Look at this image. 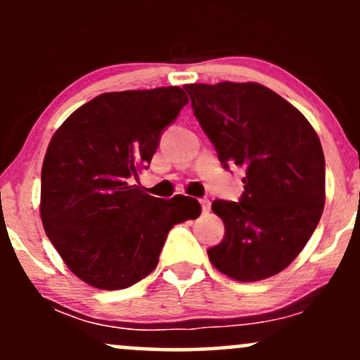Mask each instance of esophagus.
<instances>
[{"label":"esophagus","instance_id":"esophagus-1","mask_svg":"<svg viewBox=\"0 0 360 360\" xmlns=\"http://www.w3.org/2000/svg\"><path fill=\"white\" fill-rule=\"evenodd\" d=\"M200 203H201V208H203V213H208L210 208H212V203H210L208 198H201Z\"/></svg>","mask_w":360,"mask_h":360}]
</instances>
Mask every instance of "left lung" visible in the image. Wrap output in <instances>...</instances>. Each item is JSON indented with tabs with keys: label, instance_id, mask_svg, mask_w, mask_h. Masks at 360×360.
<instances>
[{
	"label": "left lung",
	"instance_id": "8db88e82",
	"mask_svg": "<svg viewBox=\"0 0 360 360\" xmlns=\"http://www.w3.org/2000/svg\"><path fill=\"white\" fill-rule=\"evenodd\" d=\"M184 89L221 166L245 167L238 203L213 201L225 237L208 249V257L242 283L271 278L303 250L323 213L320 139L291 103L257 82Z\"/></svg>",
	"mask_w": 360,
	"mask_h": 360
}]
</instances>
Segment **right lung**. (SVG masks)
<instances>
[{
    "instance_id": "right-lung-1",
    "label": "right lung",
    "mask_w": 360,
    "mask_h": 360,
    "mask_svg": "<svg viewBox=\"0 0 360 360\" xmlns=\"http://www.w3.org/2000/svg\"><path fill=\"white\" fill-rule=\"evenodd\" d=\"M184 105L177 86L105 93L53 134L40 217L65 266L89 286L113 291L139 283L155 269L169 230L200 217L194 198L160 200L134 184Z\"/></svg>"
}]
</instances>
